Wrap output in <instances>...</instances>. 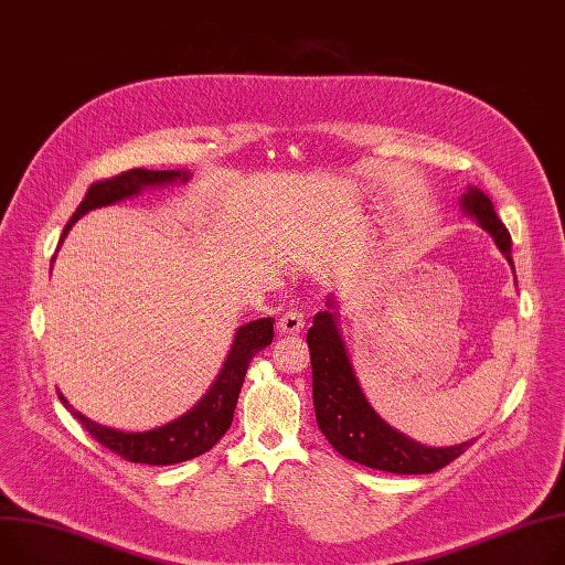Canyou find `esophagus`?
<instances>
[{"label":"esophagus","instance_id":"1","mask_svg":"<svg viewBox=\"0 0 565 565\" xmlns=\"http://www.w3.org/2000/svg\"><path fill=\"white\" fill-rule=\"evenodd\" d=\"M306 326V317L301 310H287L280 319H278V330L280 333H289V335H296L301 333Z\"/></svg>","mask_w":565,"mask_h":565}]
</instances>
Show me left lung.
<instances>
[{
	"mask_svg": "<svg viewBox=\"0 0 565 565\" xmlns=\"http://www.w3.org/2000/svg\"><path fill=\"white\" fill-rule=\"evenodd\" d=\"M462 210L477 216L481 227L490 232L494 244L511 262V235L494 214L490 198L481 189L470 186L462 195ZM308 347L317 424L326 440L344 458L392 475H430L449 466L475 443L424 447L387 426L364 399L333 312L323 310L315 315V323L308 330Z\"/></svg>",
	"mask_w": 565,
	"mask_h": 565,
	"instance_id": "left-lung-1",
	"label": "left lung"
}]
</instances>
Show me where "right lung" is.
Returning <instances> with one entry per match:
<instances>
[{"instance_id": "obj_1", "label": "right lung", "mask_w": 565, "mask_h": 565, "mask_svg": "<svg viewBox=\"0 0 565 565\" xmlns=\"http://www.w3.org/2000/svg\"><path fill=\"white\" fill-rule=\"evenodd\" d=\"M186 178L189 175L182 171L131 169L109 180L93 182L84 195V201L79 203L77 212L73 214V218L65 223L58 244L65 239V235H68V230L77 223V218H82L86 212L95 207H107L129 195H137L143 186L169 184L173 180L186 182ZM271 340H274L271 317L242 326L237 330L235 342L230 347L221 374L216 376L214 385L210 387V392L203 396V399L180 419L152 430H143V434H125V430L95 424L65 402L63 394H58V399L99 445H105L120 458L129 462H143V466H173V462H184L210 451L225 436V430L232 424V417H235V406L248 372V364L255 353H259L262 349H267L271 344Z\"/></svg>"}]
</instances>
